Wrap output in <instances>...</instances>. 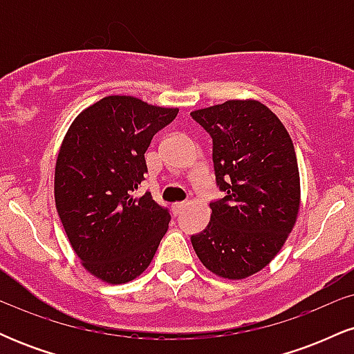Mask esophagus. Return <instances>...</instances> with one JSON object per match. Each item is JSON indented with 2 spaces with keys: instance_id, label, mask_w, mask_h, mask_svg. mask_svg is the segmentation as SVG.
Listing matches in <instances>:
<instances>
[{
  "instance_id": "34e87169",
  "label": "esophagus",
  "mask_w": 354,
  "mask_h": 354,
  "mask_svg": "<svg viewBox=\"0 0 354 354\" xmlns=\"http://www.w3.org/2000/svg\"><path fill=\"white\" fill-rule=\"evenodd\" d=\"M185 208H186V203H173V206H171L174 214H180Z\"/></svg>"
}]
</instances>
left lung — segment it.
Segmentation results:
<instances>
[{"mask_svg": "<svg viewBox=\"0 0 354 354\" xmlns=\"http://www.w3.org/2000/svg\"><path fill=\"white\" fill-rule=\"evenodd\" d=\"M213 138L216 185L211 218L191 245L211 273L245 279L279 253L293 230L301 188L293 141L256 100H230L191 113Z\"/></svg>", "mask_w": 354, "mask_h": 354, "instance_id": "1", "label": "left lung"}]
</instances>
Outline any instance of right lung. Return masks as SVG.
Wrapping results in <instances>:
<instances>
[{
  "label": "right lung",
  "mask_w": 354,
  "mask_h": 354,
  "mask_svg": "<svg viewBox=\"0 0 354 354\" xmlns=\"http://www.w3.org/2000/svg\"><path fill=\"white\" fill-rule=\"evenodd\" d=\"M133 96H106L75 118L55 168V203L88 273L109 284L138 278L168 231V209L135 196L153 136L176 118Z\"/></svg>",
  "instance_id": "right-lung-1"
}]
</instances>
